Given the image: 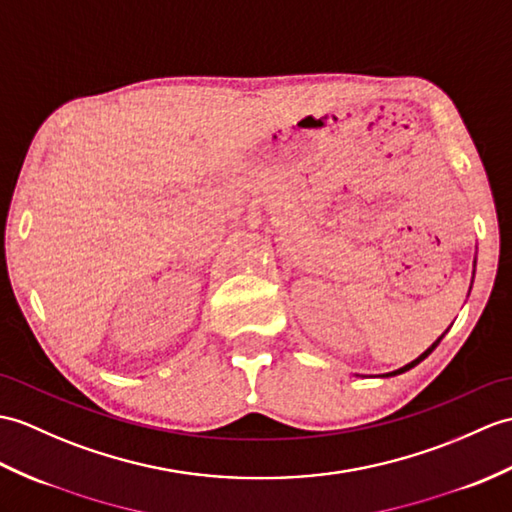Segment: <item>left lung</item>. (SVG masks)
<instances>
[{"label": "left lung", "instance_id": "8db88e82", "mask_svg": "<svg viewBox=\"0 0 512 512\" xmlns=\"http://www.w3.org/2000/svg\"><path fill=\"white\" fill-rule=\"evenodd\" d=\"M441 340H443V336H441V338H438V340H436V342L432 344V347H430V349H427L425 353H421L417 360H414V362H410V364H406V366H403V368H399V371H392V373H386V377H390V375H399V373H406V371H410V368H412V366H417V364H419L421 360H425V358H427V355H430V353H432V351H434V349L438 347V342H441Z\"/></svg>", "mask_w": 512, "mask_h": 512}]
</instances>
